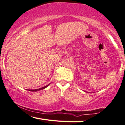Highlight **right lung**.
Returning a JSON list of instances; mask_svg holds the SVG:
<instances>
[{
	"label": "right lung",
	"instance_id": "1",
	"mask_svg": "<svg viewBox=\"0 0 125 125\" xmlns=\"http://www.w3.org/2000/svg\"><path fill=\"white\" fill-rule=\"evenodd\" d=\"M49 84H48V85H46L45 86H44L42 87V88H39V89H35V90H32V89H30V90H28L29 91H31V92H37V91H39V90H42V89H45V88H47V87L48 86Z\"/></svg>",
	"mask_w": 125,
	"mask_h": 125
}]
</instances>
